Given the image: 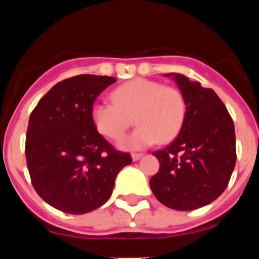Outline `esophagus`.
Wrapping results in <instances>:
<instances>
[{"label":"esophagus","instance_id":"obj_1","mask_svg":"<svg viewBox=\"0 0 259 259\" xmlns=\"http://www.w3.org/2000/svg\"><path fill=\"white\" fill-rule=\"evenodd\" d=\"M142 156H143L142 153H133L132 154V158H133V160H134V161L139 160V159L142 158Z\"/></svg>","mask_w":259,"mask_h":259}]
</instances>
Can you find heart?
I'll list each match as a JSON object with an SVG mask.
<instances>
[{
    "mask_svg": "<svg viewBox=\"0 0 259 259\" xmlns=\"http://www.w3.org/2000/svg\"><path fill=\"white\" fill-rule=\"evenodd\" d=\"M111 100L96 101L91 120L103 137L119 140L135 122L139 124L121 148L143 149L154 143H169L182 132L187 117V101L179 89L158 81L133 79L111 93Z\"/></svg>",
    "mask_w": 259,
    "mask_h": 259,
    "instance_id": "b5f03b06",
    "label": "heart"
}]
</instances>
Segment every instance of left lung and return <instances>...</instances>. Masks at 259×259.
<instances>
[{"label":"left lung","mask_w":259,"mask_h":259,"mask_svg":"<svg viewBox=\"0 0 259 259\" xmlns=\"http://www.w3.org/2000/svg\"><path fill=\"white\" fill-rule=\"evenodd\" d=\"M174 76L187 101V117L178 138L154 151L160 168L149 180L161 204L193 210L215 200L226 190L236 165L234 124L211 89L180 74Z\"/></svg>","instance_id":"8db88e82"}]
</instances>
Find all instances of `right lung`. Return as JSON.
I'll return each mask as SVG.
<instances>
[{
	"label": "right lung",
	"instance_id": "obj_1",
	"mask_svg": "<svg viewBox=\"0 0 259 259\" xmlns=\"http://www.w3.org/2000/svg\"><path fill=\"white\" fill-rule=\"evenodd\" d=\"M116 79L77 75L52 86L30 115L25 154L31 183L48 204L70 214L101 207L132 164L91 120V106Z\"/></svg>",
	"mask_w": 259,
	"mask_h": 259
}]
</instances>
